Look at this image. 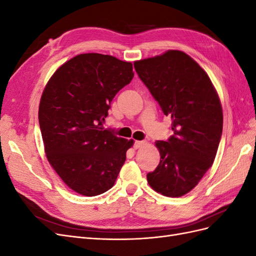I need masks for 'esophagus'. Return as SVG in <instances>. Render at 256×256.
Returning a JSON list of instances; mask_svg holds the SVG:
<instances>
[{"instance_id":"obj_1","label":"esophagus","mask_w":256,"mask_h":256,"mask_svg":"<svg viewBox=\"0 0 256 256\" xmlns=\"http://www.w3.org/2000/svg\"><path fill=\"white\" fill-rule=\"evenodd\" d=\"M145 144H146L145 141H136L134 147L136 150H138V148H141V147H143Z\"/></svg>"}]
</instances>
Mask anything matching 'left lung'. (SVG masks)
I'll return each mask as SVG.
<instances>
[{
  "instance_id": "left-lung-1",
  "label": "left lung",
  "mask_w": 256,
  "mask_h": 256,
  "mask_svg": "<svg viewBox=\"0 0 256 256\" xmlns=\"http://www.w3.org/2000/svg\"><path fill=\"white\" fill-rule=\"evenodd\" d=\"M136 72L172 120L174 134L154 142L160 162L147 174L150 187L168 198L187 194L214 164L223 113L212 80L187 53L168 50L136 60Z\"/></svg>"
}]
</instances>
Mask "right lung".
<instances>
[{"label": "right lung", "instance_id": "right-lung-1", "mask_svg": "<svg viewBox=\"0 0 256 256\" xmlns=\"http://www.w3.org/2000/svg\"><path fill=\"white\" fill-rule=\"evenodd\" d=\"M134 76L130 62L83 53L60 66L46 84L38 110L46 156L81 196L111 189L134 143L104 127L112 99Z\"/></svg>", "mask_w": 256, "mask_h": 256}]
</instances>
